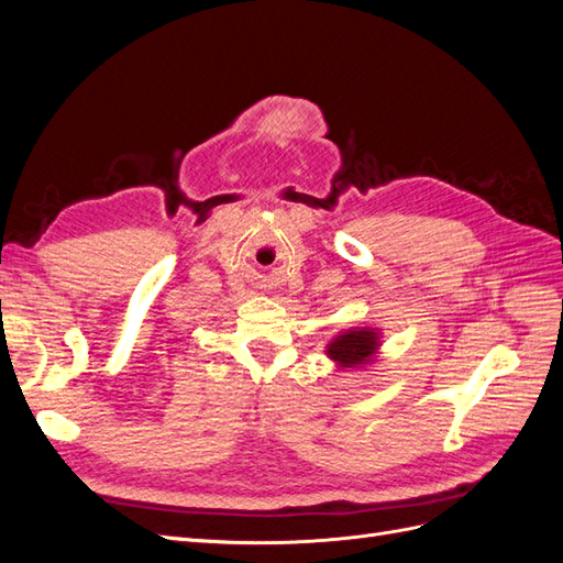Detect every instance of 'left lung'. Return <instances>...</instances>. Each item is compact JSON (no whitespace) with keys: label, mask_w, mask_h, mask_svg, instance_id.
I'll return each mask as SVG.
<instances>
[{"label":"left lung","mask_w":563,"mask_h":563,"mask_svg":"<svg viewBox=\"0 0 563 563\" xmlns=\"http://www.w3.org/2000/svg\"><path fill=\"white\" fill-rule=\"evenodd\" d=\"M378 350V335L376 331H347L345 335H338L329 345V356L345 366H360L371 360V354Z\"/></svg>","instance_id":"left-lung-1"}]
</instances>
